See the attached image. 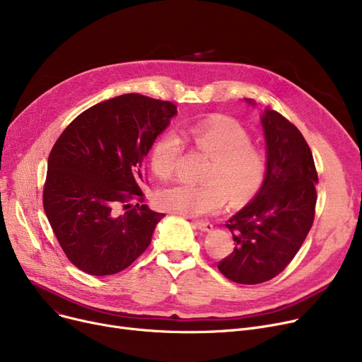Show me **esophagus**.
<instances>
[{
	"mask_svg": "<svg viewBox=\"0 0 362 362\" xmlns=\"http://www.w3.org/2000/svg\"><path fill=\"white\" fill-rule=\"evenodd\" d=\"M192 224L195 227H198L199 230H204V232H211L213 230V224L210 221H204V220H195L192 221Z\"/></svg>",
	"mask_w": 362,
	"mask_h": 362,
	"instance_id": "obj_1",
	"label": "esophagus"
}]
</instances>
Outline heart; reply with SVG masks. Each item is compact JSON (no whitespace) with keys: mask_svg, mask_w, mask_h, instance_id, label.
Returning a JSON list of instances; mask_svg holds the SVG:
<instances>
[{"mask_svg":"<svg viewBox=\"0 0 362 362\" xmlns=\"http://www.w3.org/2000/svg\"><path fill=\"white\" fill-rule=\"evenodd\" d=\"M192 144L211 157L204 185L176 182L161 187L157 205L168 213L202 217L217 213L229 199L240 204L251 199L264 183L267 158L254 146L251 135L239 123L227 119L201 122L187 129ZM183 144L176 133H164L151 151V167L167 177L182 156Z\"/></svg>","mask_w":362,"mask_h":362,"instance_id":"b5f03b06","label":"heart"}]
</instances>
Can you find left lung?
I'll use <instances>...</instances> for the list:
<instances>
[{
	"label": "left lung",
	"mask_w": 362,
	"mask_h": 362,
	"mask_svg": "<svg viewBox=\"0 0 362 362\" xmlns=\"http://www.w3.org/2000/svg\"><path fill=\"white\" fill-rule=\"evenodd\" d=\"M261 123L267 145L265 179L255 198L227 221L236 246L218 262L220 273L240 284L272 280L286 269L315 214L318 176L307 141L274 110H265Z\"/></svg>",
	"instance_id": "left-lung-1"
}]
</instances>
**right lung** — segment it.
I'll use <instances>...</instances> for the list:
<instances>
[{"instance_id": "right-lung-1", "label": "right lung", "mask_w": 362, "mask_h": 362, "mask_svg": "<svg viewBox=\"0 0 362 362\" xmlns=\"http://www.w3.org/2000/svg\"><path fill=\"white\" fill-rule=\"evenodd\" d=\"M176 114L173 103L124 93L85 110L54 144L44 210L79 270L116 274L149 246L164 214L144 204V158Z\"/></svg>"}]
</instances>
